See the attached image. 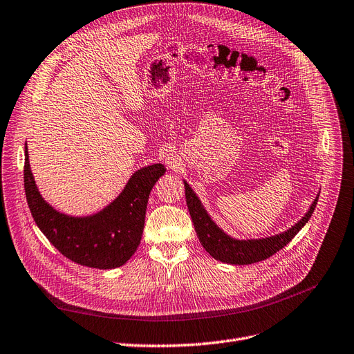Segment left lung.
I'll return each instance as SVG.
<instances>
[{"mask_svg":"<svg viewBox=\"0 0 354 354\" xmlns=\"http://www.w3.org/2000/svg\"><path fill=\"white\" fill-rule=\"evenodd\" d=\"M185 189L187 207L201 244L212 257L228 264L259 263L273 256L279 250L286 247L292 241V238L304 228L309 218L313 216L318 202L317 196V199L310 205L305 216L285 232L260 239H235L231 238L230 235H226L219 226L210 219L203 205L197 199L196 193L192 190V187L186 181Z\"/></svg>","mask_w":354,"mask_h":354,"instance_id":"1","label":"left lung"}]
</instances>
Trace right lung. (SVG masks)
Returning <instances> with one entry per match:
<instances>
[{"mask_svg": "<svg viewBox=\"0 0 354 354\" xmlns=\"http://www.w3.org/2000/svg\"><path fill=\"white\" fill-rule=\"evenodd\" d=\"M165 173L162 164L138 169L123 192L91 216L75 218L55 210L40 196L24 149V192L39 230L62 256L93 268H116L128 261L142 238L147 203L155 183Z\"/></svg>", "mask_w": 354, "mask_h": 354, "instance_id": "1", "label": "right lung"}]
</instances>
